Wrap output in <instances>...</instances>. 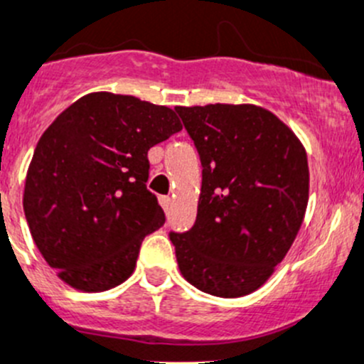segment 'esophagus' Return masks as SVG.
I'll return each instance as SVG.
<instances>
[{"label":"esophagus","mask_w":364,"mask_h":364,"mask_svg":"<svg viewBox=\"0 0 364 364\" xmlns=\"http://www.w3.org/2000/svg\"><path fill=\"white\" fill-rule=\"evenodd\" d=\"M159 205H161V206H163V210H165V212H166V210L171 208L172 199L168 198V196H163V198H159Z\"/></svg>","instance_id":"34e87169"}]
</instances>
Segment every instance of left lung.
I'll return each instance as SVG.
<instances>
[{"mask_svg": "<svg viewBox=\"0 0 364 364\" xmlns=\"http://www.w3.org/2000/svg\"><path fill=\"white\" fill-rule=\"evenodd\" d=\"M176 111L203 165L196 224L171 233L179 271L203 293L246 296L274 273L304 223L307 152L280 118L259 105Z\"/></svg>", "mask_w": 364, "mask_h": 364, "instance_id": "obj_1", "label": "left lung"}]
</instances>
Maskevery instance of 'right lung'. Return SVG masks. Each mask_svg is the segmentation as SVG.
Segmentation results:
<instances>
[{
  "label": "right lung",
  "mask_w": 364,
  "mask_h": 364,
  "mask_svg": "<svg viewBox=\"0 0 364 364\" xmlns=\"http://www.w3.org/2000/svg\"><path fill=\"white\" fill-rule=\"evenodd\" d=\"M174 109L131 95H84L37 141L23 208L41 255L84 293L127 280L165 213L147 190L149 149L181 131Z\"/></svg>",
  "instance_id": "right-lung-1"
}]
</instances>
